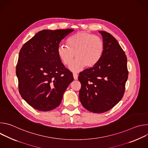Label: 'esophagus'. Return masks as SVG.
Returning a JSON list of instances; mask_svg holds the SVG:
<instances>
[{"label":"esophagus","mask_w":148,"mask_h":148,"mask_svg":"<svg viewBox=\"0 0 148 148\" xmlns=\"http://www.w3.org/2000/svg\"><path fill=\"white\" fill-rule=\"evenodd\" d=\"M73 77H74V79H78V74L75 73H73Z\"/></svg>","instance_id":"1"}]
</instances>
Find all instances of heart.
Returning <instances> with one entry per match:
<instances>
[{"mask_svg":"<svg viewBox=\"0 0 148 148\" xmlns=\"http://www.w3.org/2000/svg\"><path fill=\"white\" fill-rule=\"evenodd\" d=\"M67 46L60 45L58 56L65 66H69L74 54L76 57L70 66L73 71H78L84 67L94 66L99 61L103 50L102 40L98 36L86 32H78L67 39Z\"/></svg>","mask_w":148,"mask_h":148,"instance_id":"heart-1","label":"heart"}]
</instances>
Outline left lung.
I'll return each mask as SVG.
<instances>
[{
	"mask_svg": "<svg viewBox=\"0 0 148 148\" xmlns=\"http://www.w3.org/2000/svg\"><path fill=\"white\" fill-rule=\"evenodd\" d=\"M103 51L97 64L79 73V98L82 106L94 113L112 108L123 96L128 79L127 58L118 41L110 33L99 31Z\"/></svg>",
	"mask_w": 148,
	"mask_h": 148,
	"instance_id": "obj_1",
	"label": "left lung"
}]
</instances>
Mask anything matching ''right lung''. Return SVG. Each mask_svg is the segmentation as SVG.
I'll use <instances>...</instances> for the list:
<instances>
[{"mask_svg": "<svg viewBox=\"0 0 148 148\" xmlns=\"http://www.w3.org/2000/svg\"><path fill=\"white\" fill-rule=\"evenodd\" d=\"M73 31L71 29L40 31L20 50L16 70L18 91L37 110L49 111L57 107L74 79L73 73L57 54L61 40Z\"/></svg>", "mask_w": 148, "mask_h": 148, "instance_id": "add662e5", "label": "right lung"}]
</instances>
